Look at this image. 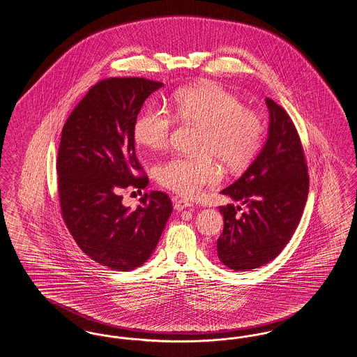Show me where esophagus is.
I'll list each match as a JSON object with an SVG mask.
<instances>
[{
    "instance_id": "obj_1",
    "label": "esophagus",
    "mask_w": 357,
    "mask_h": 357,
    "mask_svg": "<svg viewBox=\"0 0 357 357\" xmlns=\"http://www.w3.org/2000/svg\"><path fill=\"white\" fill-rule=\"evenodd\" d=\"M190 207H192V203L185 199L176 200V202H175V206H174V208H175L176 211H183V210L190 208Z\"/></svg>"
}]
</instances>
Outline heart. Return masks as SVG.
Here are the masks:
<instances>
[{
  "label": "heart",
  "instance_id": "heart-1",
  "mask_svg": "<svg viewBox=\"0 0 357 357\" xmlns=\"http://www.w3.org/2000/svg\"><path fill=\"white\" fill-rule=\"evenodd\" d=\"M176 119L199 126L198 153L219 158L231 170H242L255 158L263 138L259 115L243 107L241 100L215 82L178 90L172 100ZM163 107L151 106L138 115L134 139L149 150L167 146L174 116ZM220 169L210 157H172L158 165L159 185L182 197H197L206 185L220 181Z\"/></svg>",
  "mask_w": 357,
  "mask_h": 357
}]
</instances>
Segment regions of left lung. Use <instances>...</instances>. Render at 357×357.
Masks as SVG:
<instances>
[{"label":"left lung","mask_w":357,"mask_h":357,"mask_svg":"<svg viewBox=\"0 0 357 357\" xmlns=\"http://www.w3.org/2000/svg\"><path fill=\"white\" fill-rule=\"evenodd\" d=\"M268 134L255 160L220 194L241 206L219 207L225 219L216 242L219 260L234 271H251L278 257L303 214L310 178L299 134L284 109L266 98Z\"/></svg>","instance_id":"left-lung-1"}]
</instances>
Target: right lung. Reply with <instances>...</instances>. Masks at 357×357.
Listing matches in <instances>:
<instances>
[{"instance_id":"right-lung-1","label":"right lung","mask_w":357,"mask_h":357,"mask_svg":"<svg viewBox=\"0 0 357 357\" xmlns=\"http://www.w3.org/2000/svg\"><path fill=\"white\" fill-rule=\"evenodd\" d=\"M163 86L144 78H109L93 86L62 128L58 195L62 218L87 257L115 271H131L154 252L172 213L170 198L146 192L123 206L125 190L149 185L137 176L134 123L143 102Z\"/></svg>"}]
</instances>
